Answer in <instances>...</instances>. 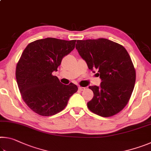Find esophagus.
Wrapping results in <instances>:
<instances>
[{
  "label": "esophagus",
  "instance_id": "34e87169",
  "mask_svg": "<svg viewBox=\"0 0 151 151\" xmlns=\"http://www.w3.org/2000/svg\"><path fill=\"white\" fill-rule=\"evenodd\" d=\"M85 87H83V86H79L78 87V89H79V91H85Z\"/></svg>",
  "mask_w": 151,
  "mask_h": 151
}]
</instances>
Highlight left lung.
<instances>
[{"instance_id":"1","label":"left lung","mask_w":151,"mask_h":151,"mask_svg":"<svg viewBox=\"0 0 151 151\" xmlns=\"http://www.w3.org/2000/svg\"><path fill=\"white\" fill-rule=\"evenodd\" d=\"M76 48L90 70H98L102 82L90 86L93 92L88 109L103 117L119 113L129 103L136 71L129 53L121 45L106 39L78 40Z\"/></svg>"}]
</instances>
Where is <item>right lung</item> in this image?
I'll return each mask as SVG.
<instances>
[{
  "instance_id": "1",
  "label": "right lung",
  "mask_w": 151,
  "mask_h": 151,
  "mask_svg": "<svg viewBox=\"0 0 151 151\" xmlns=\"http://www.w3.org/2000/svg\"><path fill=\"white\" fill-rule=\"evenodd\" d=\"M76 40L46 38L29 43L16 67V78L22 99L29 108L41 116H52L67 105L78 90L70 83L63 85L53 76L63 57L75 47Z\"/></svg>"
}]
</instances>
